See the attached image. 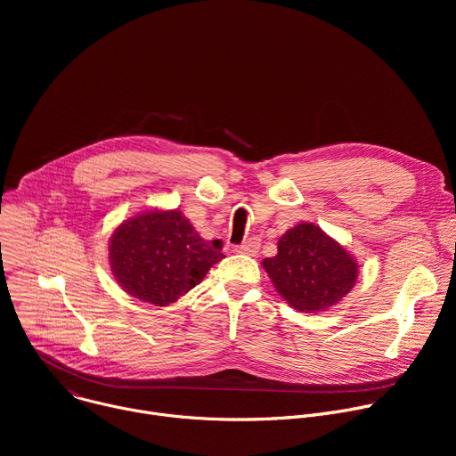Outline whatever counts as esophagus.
I'll return each instance as SVG.
<instances>
[{"label":"esophagus","mask_w":456,"mask_h":456,"mask_svg":"<svg viewBox=\"0 0 456 456\" xmlns=\"http://www.w3.org/2000/svg\"><path fill=\"white\" fill-rule=\"evenodd\" d=\"M259 245H262V241H259V238H257V236H250V238H247L241 245H238L234 250H236L238 254H248V256H254V254L257 252Z\"/></svg>","instance_id":"obj_1"}]
</instances>
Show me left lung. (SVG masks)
I'll list each match as a JSON object with an SVG mask.
<instances>
[{
	"label": "left lung",
	"mask_w": 456,
	"mask_h": 456,
	"mask_svg": "<svg viewBox=\"0 0 456 456\" xmlns=\"http://www.w3.org/2000/svg\"><path fill=\"white\" fill-rule=\"evenodd\" d=\"M264 267L285 301L305 314L339 303L357 280V262L348 250L314 224L289 229L278 241V254Z\"/></svg>",
	"instance_id": "8db88e82"
}]
</instances>
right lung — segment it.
Wrapping results in <instances>:
<instances>
[{"mask_svg":"<svg viewBox=\"0 0 456 456\" xmlns=\"http://www.w3.org/2000/svg\"><path fill=\"white\" fill-rule=\"evenodd\" d=\"M222 257V241L200 238L176 209L141 213L122 222L110 240V265L118 285L157 306L197 287Z\"/></svg>","mask_w":456,"mask_h":456,"instance_id":"add662e5","label":"right lung"}]
</instances>
